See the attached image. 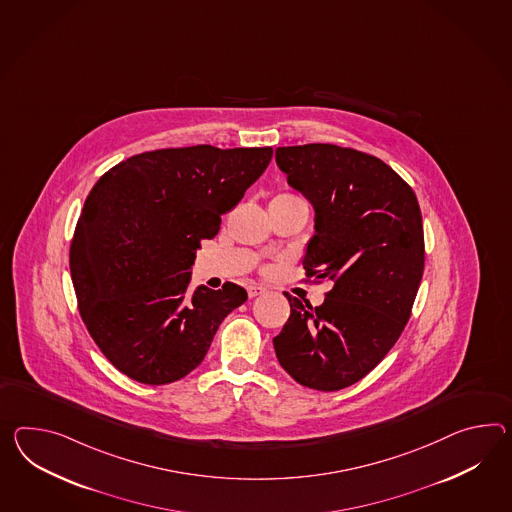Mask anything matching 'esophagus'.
<instances>
[{"instance_id": "1", "label": "esophagus", "mask_w": 512, "mask_h": 512, "mask_svg": "<svg viewBox=\"0 0 512 512\" xmlns=\"http://www.w3.org/2000/svg\"><path fill=\"white\" fill-rule=\"evenodd\" d=\"M266 292V288L259 287V285H248V296L250 298H257V296H261Z\"/></svg>"}]
</instances>
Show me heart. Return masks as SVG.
Returning <instances> with one entry per match:
<instances>
[{
  "instance_id": "heart-1",
  "label": "heart",
  "mask_w": 512,
  "mask_h": 512,
  "mask_svg": "<svg viewBox=\"0 0 512 512\" xmlns=\"http://www.w3.org/2000/svg\"><path fill=\"white\" fill-rule=\"evenodd\" d=\"M272 203H300V205H305L303 200L300 198H296V196H290V194H281V196H277L272 200Z\"/></svg>"
}]
</instances>
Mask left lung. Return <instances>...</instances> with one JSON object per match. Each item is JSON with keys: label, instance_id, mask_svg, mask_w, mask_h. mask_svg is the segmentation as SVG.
<instances>
[{"label": "left lung", "instance_id": "1", "mask_svg": "<svg viewBox=\"0 0 512 512\" xmlns=\"http://www.w3.org/2000/svg\"><path fill=\"white\" fill-rule=\"evenodd\" d=\"M275 163L314 207L307 277L333 283L320 307L287 294L275 355L303 387L333 392L370 374L411 318L424 274L422 212L412 188L374 155L305 144L277 148Z\"/></svg>", "mask_w": 512, "mask_h": 512}]
</instances>
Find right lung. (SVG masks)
<instances>
[{"instance_id": "obj_1", "label": "right lung", "mask_w": 512, "mask_h": 512, "mask_svg": "<svg viewBox=\"0 0 512 512\" xmlns=\"http://www.w3.org/2000/svg\"><path fill=\"white\" fill-rule=\"evenodd\" d=\"M272 148L140 153L90 190L70 246L77 307L122 374L166 385L200 366L225 316L248 300L235 283L188 292L201 240L216 237L272 161Z\"/></svg>"}]
</instances>
